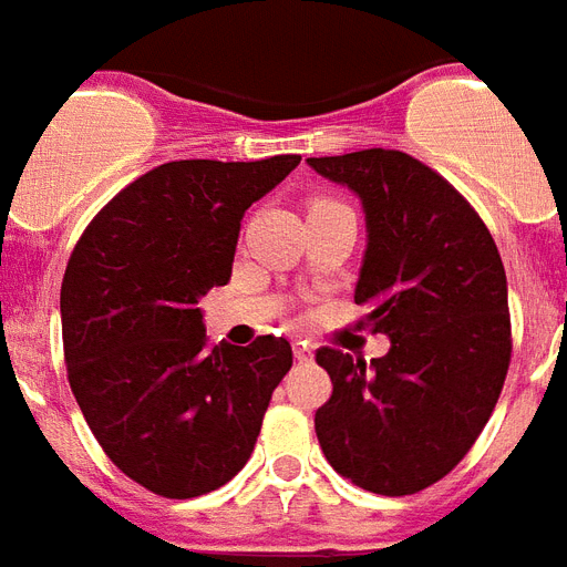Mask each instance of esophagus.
<instances>
[{"mask_svg":"<svg viewBox=\"0 0 567 567\" xmlns=\"http://www.w3.org/2000/svg\"><path fill=\"white\" fill-rule=\"evenodd\" d=\"M292 354H296L298 362H310L312 360V348L307 346V342H296V346H292Z\"/></svg>","mask_w":567,"mask_h":567,"instance_id":"1","label":"esophagus"}]
</instances>
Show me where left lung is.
<instances>
[{
  "label": "left lung",
  "instance_id": "1",
  "mask_svg": "<svg viewBox=\"0 0 567 567\" xmlns=\"http://www.w3.org/2000/svg\"><path fill=\"white\" fill-rule=\"evenodd\" d=\"M307 163L360 196L369 243L354 301L392 342L371 365L316 351L333 383L316 436L354 486L415 495L460 465L501 398L513 357L504 262L477 210L415 157L365 148Z\"/></svg>",
  "mask_w": 567,
  "mask_h": 567
}]
</instances>
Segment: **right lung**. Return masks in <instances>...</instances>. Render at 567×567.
Wrapping results in <instances>:
<instances>
[{
    "label": "right lung",
    "instance_id": "1",
    "mask_svg": "<svg viewBox=\"0 0 567 567\" xmlns=\"http://www.w3.org/2000/svg\"><path fill=\"white\" fill-rule=\"evenodd\" d=\"M298 163H163L99 210L66 262L72 395L111 463L155 495L187 501L225 486L292 365L284 337L210 346L196 305L230 280L248 207Z\"/></svg>",
    "mask_w": 567,
    "mask_h": 567
}]
</instances>
